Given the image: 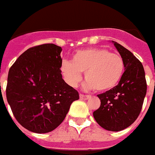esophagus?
Wrapping results in <instances>:
<instances>
[{"label": "esophagus", "mask_w": 155, "mask_h": 155, "mask_svg": "<svg viewBox=\"0 0 155 155\" xmlns=\"http://www.w3.org/2000/svg\"><path fill=\"white\" fill-rule=\"evenodd\" d=\"M80 99L81 100H84V101H86V100H88L90 98V96L89 95H84V94H80Z\"/></svg>", "instance_id": "obj_1"}]
</instances>
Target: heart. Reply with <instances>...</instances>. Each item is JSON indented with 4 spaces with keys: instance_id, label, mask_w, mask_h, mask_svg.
Returning a JSON list of instances; mask_svg holds the SVG:
<instances>
[{
    "instance_id": "1",
    "label": "heart",
    "mask_w": 155,
    "mask_h": 155,
    "mask_svg": "<svg viewBox=\"0 0 155 155\" xmlns=\"http://www.w3.org/2000/svg\"><path fill=\"white\" fill-rule=\"evenodd\" d=\"M62 71L71 85L76 86L84 73L86 87L105 92L117 84L125 71V62L120 54L104 48L79 50L73 54L71 62L64 60Z\"/></svg>"
}]
</instances>
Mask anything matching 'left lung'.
Wrapping results in <instances>:
<instances>
[{
	"mask_svg": "<svg viewBox=\"0 0 155 155\" xmlns=\"http://www.w3.org/2000/svg\"><path fill=\"white\" fill-rule=\"evenodd\" d=\"M125 62V71L117 86L97 95L101 106L93 117L102 128L120 131L129 127L139 116L147 94L144 68L132 52L113 42Z\"/></svg>",
	"mask_w": 155,
	"mask_h": 155,
	"instance_id": "obj_1",
	"label": "left lung"
}]
</instances>
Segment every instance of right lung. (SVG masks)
Masks as SVG:
<instances>
[{"label": "right lung", "instance_id": "right-lung-1", "mask_svg": "<svg viewBox=\"0 0 155 155\" xmlns=\"http://www.w3.org/2000/svg\"><path fill=\"white\" fill-rule=\"evenodd\" d=\"M62 48L53 43L30 47L8 71L6 98L16 120L37 134L63 122L79 92L63 80Z\"/></svg>", "mask_w": 155, "mask_h": 155}]
</instances>
